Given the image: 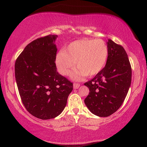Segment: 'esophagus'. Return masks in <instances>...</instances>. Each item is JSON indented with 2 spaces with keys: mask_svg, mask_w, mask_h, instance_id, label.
Returning a JSON list of instances; mask_svg holds the SVG:
<instances>
[{
  "mask_svg": "<svg viewBox=\"0 0 147 147\" xmlns=\"http://www.w3.org/2000/svg\"><path fill=\"white\" fill-rule=\"evenodd\" d=\"M73 86H74V89H78L80 88V84L78 83H74Z\"/></svg>",
  "mask_w": 147,
  "mask_h": 147,
  "instance_id": "1",
  "label": "esophagus"
}]
</instances>
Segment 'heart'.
I'll list each match as a JSON object with an SVG mask.
<instances>
[{
	"instance_id": "heart-1",
	"label": "heart",
	"mask_w": 147,
	"mask_h": 147,
	"mask_svg": "<svg viewBox=\"0 0 147 147\" xmlns=\"http://www.w3.org/2000/svg\"><path fill=\"white\" fill-rule=\"evenodd\" d=\"M108 49L105 42L100 39H83L72 42L64 52L56 56V65L62 75H68L74 63L78 71L73 73V78L78 80L84 76H93L105 66Z\"/></svg>"
}]
</instances>
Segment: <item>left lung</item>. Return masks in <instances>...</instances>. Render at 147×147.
Returning <instances> with one entry per match:
<instances>
[{"instance_id": "left-lung-1", "label": "left lung", "mask_w": 147, "mask_h": 147, "mask_svg": "<svg viewBox=\"0 0 147 147\" xmlns=\"http://www.w3.org/2000/svg\"><path fill=\"white\" fill-rule=\"evenodd\" d=\"M108 56L104 67L84 85L89 93L84 102L91 113L108 117L120 108L131 80V67L125 50L109 39Z\"/></svg>"}]
</instances>
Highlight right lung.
Returning a JSON list of instances; mask_svg holds the SVG:
<instances>
[{
	"instance_id": "obj_1",
	"label": "right lung",
	"mask_w": 147,
	"mask_h": 147,
	"mask_svg": "<svg viewBox=\"0 0 147 147\" xmlns=\"http://www.w3.org/2000/svg\"><path fill=\"white\" fill-rule=\"evenodd\" d=\"M56 37L48 35L32 41L15 63L22 102L31 115L43 120L62 112L73 89V84L56 70Z\"/></svg>"
}]
</instances>
